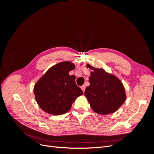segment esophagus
Wrapping results in <instances>:
<instances>
[{
	"mask_svg": "<svg viewBox=\"0 0 154 154\" xmlns=\"http://www.w3.org/2000/svg\"><path fill=\"white\" fill-rule=\"evenodd\" d=\"M81 88H82V90L83 91V92H84V91H85V85L81 86Z\"/></svg>",
	"mask_w": 154,
	"mask_h": 154,
	"instance_id": "1",
	"label": "esophagus"
}]
</instances>
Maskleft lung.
I'll return each instance as SVG.
<instances>
[{
    "label": "left lung",
    "instance_id": "1",
    "mask_svg": "<svg viewBox=\"0 0 154 154\" xmlns=\"http://www.w3.org/2000/svg\"><path fill=\"white\" fill-rule=\"evenodd\" d=\"M91 69L90 85L86 87L85 96L95 112L101 115L114 113L126 100L125 88L119 79L104 69L95 68L89 64Z\"/></svg>",
    "mask_w": 154,
    "mask_h": 154
}]
</instances>
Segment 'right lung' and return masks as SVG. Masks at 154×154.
Here are the masks:
<instances>
[{
    "label": "right lung",
    "instance_id": "right-lung-1",
    "mask_svg": "<svg viewBox=\"0 0 154 154\" xmlns=\"http://www.w3.org/2000/svg\"><path fill=\"white\" fill-rule=\"evenodd\" d=\"M75 66L62 62L51 67L38 80L34 87L35 99L40 108L53 115H62L68 112L74 100L83 94L75 82V76L69 71Z\"/></svg>",
    "mask_w": 154,
    "mask_h": 154
}]
</instances>
